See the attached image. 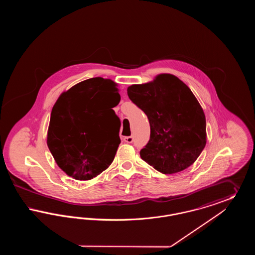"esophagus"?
<instances>
[{"label":"esophagus","instance_id":"34e87169","mask_svg":"<svg viewBox=\"0 0 255 255\" xmlns=\"http://www.w3.org/2000/svg\"><path fill=\"white\" fill-rule=\"evenodd\" d=\"M133 136H125L123 138V141L126 142V143H132L133 142Z\"/></svg>","mask_w":255,"mask_h":255}]
</instances>
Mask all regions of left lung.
<instances>
[{
    "label": "left lung",
    "mask_w": 255,
    "mask_h": 255,
    "mask_svg": "<svg viewBox=\"0 0 255 255\" xmlns=\"http://www.w3.org/2000/svg\"><path fill=\"white\" fill-rule=\"evenodd\" d=\"M129 98L147 116L150 139L140 157L163 174L192 165L206 143L204 110L191 90L170 73L127 89Z\"/></svg>",
    "instance_id": "left-lung-1"
}]
</instances>
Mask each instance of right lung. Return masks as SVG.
I'll return each instance as SVG.
<instances>
[{
  "label": "right lung",
  "mask_w": 255,
  "mask_h": 255,
  "mask_svg": "<svg viewBox=\"0 0 255 255\" xmlns=\"http://www.w3.org/2000/svg\"><path fill=\"white\" fill-rule=\"evenodd\" d=\"M118 84L94 77L63 92L51 110L47 144L57 165L78 181L96 178L113 162L121 121L113 110Z\"/></svg>",
  "instance_id": "obj_1"
}]
</instances>
